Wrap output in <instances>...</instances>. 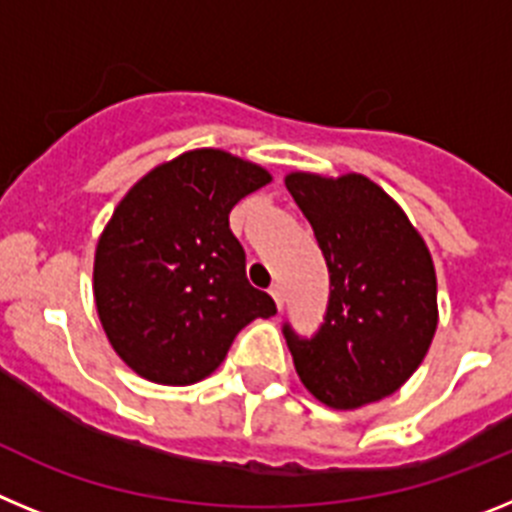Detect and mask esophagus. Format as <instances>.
Instances as JSON below:
<instances>
[{"instance_id": "esophagus-1", "label": "esophagus", "mask_w": 512, "mask_h": 512, "mask_svg": "<svg viewBox=\"0 0 512 512\" xmlns=\"http://www.w3.org/2000/svg\"><path fill=\"white\" fill-rule=\"evenodd\" d=\"M269 295H271V300L277 302L279 310H282V302H284V297H282V287H279V284H274V287L269 289Z\"/></svg>"}]
</instances>
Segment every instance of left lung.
<instances>
[{
	"mask_svg": "<svg viewBox=\"0 0 512 512\" xmlns=\"http://www.w3.org/2000/svg\"><path fill=\"white\" fill-rule=\"evenodd\" d=\"M289 194L310 220L330 271L320 330L284 325L300 382L333 410H356L413 377L438 325L436 269L402 207L364 174L292 171Z\"/></svg>",
	"mask_w": 512,
	"mask_h": 512,
	"instance_id": "1",
	"label": "left lung"
}]
</instances>
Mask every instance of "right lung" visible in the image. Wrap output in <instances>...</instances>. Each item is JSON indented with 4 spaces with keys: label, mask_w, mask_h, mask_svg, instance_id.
I'll return each instance as SVG.
<instances>
[{
    "label": "right lung",
    "mask_w": 512,
    "mask_h": 512,
    "mask_svg": "<svg viewBox=\"0 0 512 512\" xmlns=\"http://www.w3.org/2000/svg\"><path fill=\"white\" fill-rule=\"evenodd\" d=\"M271 174L220 148L148 171L104 225L94 302L107 341L138 377L184 387L210 377L233 338L277 305L246 279L228 215Z\"/></svg>",
    "instance_id": "add662e5"
}]
</instances>
